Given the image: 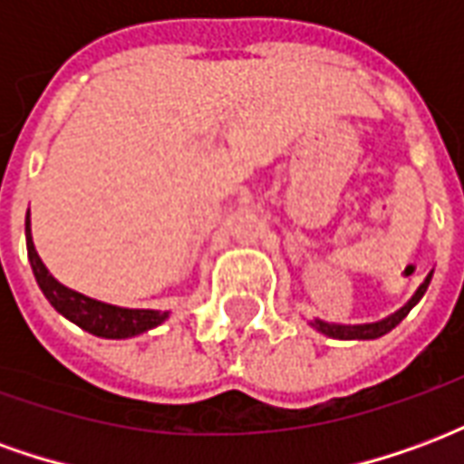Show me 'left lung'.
Masks as SVG:
<instances>
[{"mask_svg":"<svg viewBox=\"0 0 464 464\" xmlns=\"http://www.w3.org/2000/svg\"><path fill=\"white\" fill-rule=\"evenodd\" d=\"M430 281H432V271L428 273V278L420 283V288L415 291V295L410 298L400 311L390 313L388 318H382V321H375V323H360V325H341V323H325V321H311V325L315 328V331H321L323 335H328V338H338V341H375V338H380V335H385V333H390L395 325H398L405 315H408L415 305L420 303V298L425 295V291H428Z\"/></svg>","mask_w":464,"mask_h":464,"instance_id":"obj_1","label":"left lung"}]
</instances>
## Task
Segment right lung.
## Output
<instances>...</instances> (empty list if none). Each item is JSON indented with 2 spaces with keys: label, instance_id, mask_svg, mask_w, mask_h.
I'll use <instances>...</instances> for the list:
<instances>
[{
  "label": "right lung",
  "instance_id": "add662e5",
  "mask_svg": "<svg viewBox=\"0 0 464 464\" xmlns=\"http://www.w3.org/2000/svg\"><path fill=\"white\" fill-rule=\"evenodd\" d=\"M26 233V253H29V263L32 271L39 283V288L46 295V301L52 303L56 313H62L66 321L76 323L79 328H84L92 335L99 338H111V341H121V338H133L141 333L151 331L156 325H161L169 313L166 311H146V308H119L111 303H102L89 298L84 293H76L72 288H66L64 283H59L46 271V266L39 258V253L32 241V221L26 213L24 221Z\"/></svg>",
  "mask_w": 464,
  "mask_h": 464
}]
</instances>
